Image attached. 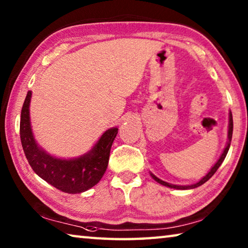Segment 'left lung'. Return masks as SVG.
Segmentation results:
<instances>
[{
    "mask_svg": "<svg viewBox=\"0 0 248 248\" xmlns=\"http://www.w3.org/2000/svg\"><path fill=\"white\" fill-rule=\"evenodd\" d=\"M232 134H233V118H232V114H230V124H229V143H228V145H226V148L224 149L223 153H222L221 157L219 158V161H217V162L216 163V164H215V166H213L212 169L210 170L209 173H208L207 175H205L204 177H203L202 179H201L200 182L197 183V184H195V185H190V186H176V185H171V184H169V183H166V182H163V180H161L159 178H157L156 176H154L153 174H151V175H152V177H153L155 180H156L157 183L162 184V185H164V186H167V187L176 188V189H192V188L199 187V186H201V185H202V184H204L205 182H207V180H209L210 178L212 177L213 174L216 173L217 170L219 169L220 165L222 164V162L224 161V158H225V156H226V154H228V152H229L231 141H232Z\"/></svg>",
    "mask_w": 248,
    "mask_h": 248,
    "instance_id": "left-lung-1",
    "label": "left lung"
}]
</instances>
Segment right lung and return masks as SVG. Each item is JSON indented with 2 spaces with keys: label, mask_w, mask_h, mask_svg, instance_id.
Returning a JSON list of instances; mask_svg holds the SVG:
<instances>
[{
  "label": "right lung",
  "mask_w": 248,
  "mask_h": 248,
  "mask_svg": "<svg viewBox=\"0 0 248 248\" xmlns=\"http://www.w3.org/2000/svg\"><path fill=\"white\" fill-rule=\"evenodd\" d=\"M31 97V92L29 91L20 114L19 136L24 153L33 171L57 189L66 194H78L95 186L106 171L110 149L118 129L107 130L91 152L81 157L74 159L53 157L39 148L33 139L29 120Z\"/></svg>",
  "instance_id": "obj_1"
}]
</instances>
